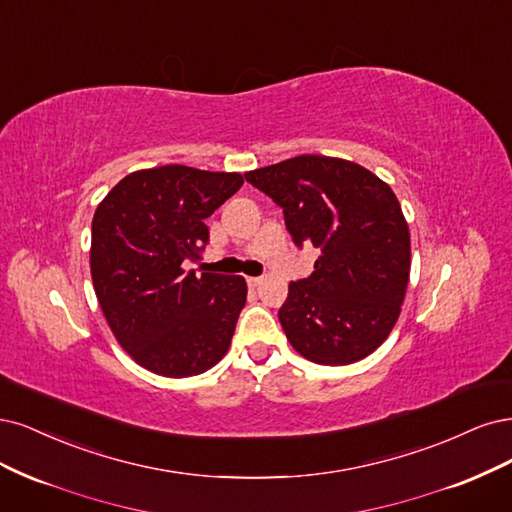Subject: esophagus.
<instances>
[{"mask_svg":"<svg viewBox=\"0 0 512 512\" xmlns=\"http://www.w3.org/2000/svg\"><path fill=\"white\" fill-rule=\"evenodd\" d=\"M246 285H249V287H259L261 285V276H249V278H246Z\"/></svg>","mask_w":512,"mask_h":512,"instance_id":"esophagus-1","label":"esophagus"}]
</instances>
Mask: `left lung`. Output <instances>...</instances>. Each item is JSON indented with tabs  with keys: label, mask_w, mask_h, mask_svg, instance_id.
Here are the masks:
<instances>
[{
	"label": "left lung",
	"mask_w": 512,
	"mask_h": 512,
	"mask_svg": "<svg viewBox=\"0 0 512 512\" xmlns=\"http://www.w3.org/2000/svg\"><path fill=\"white\" fill-rule=\"evenodd\" d=\"M283 208L315 272L289 285L278 310L291 346L321 366H346L381 346L400 317L410 234L391 187L353 161L300 155L244 174Z\"/></svg>",
	"instance_id": "1"
}]
</instances>
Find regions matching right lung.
Segmentation results:
<instances>
[{
  "instance_id": "obj_1",
  "label": "right lung",
  "mask_w": 512,
  "mask_h": 512,
  "mask_svg": "<svg viewBox=\"0 0 512 512\" xmlns=\"http://www.w3.org/2000/svg\"><path fill=\"white\" fill-rule=\"evenodd\" d=\"M244 183L238 172L161 166L127 174L93 214L91 278L131 359L159 376L210 370L246 302L242 276L185 270L208 244L204 219Z\"/></svg>"
}]
</instances>
